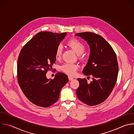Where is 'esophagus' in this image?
<instances>
[{
    "instance_id": "34e87169",
    "label": "esophagus",
    "mask_w": 134,
    "mask_h": 134,
    "mask_svg": "<svg viewBox=\"0 0 134 134\" xmlns=\"http://www.w3.org/2000/svg\"><path fill=\"white\" fill-rule=\"evenodd\" d=\"M68 78H69V81H72V80H73V78L72 77H71V76H69Z\"/></svg>"
}]
</instances>
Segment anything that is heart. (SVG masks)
Masks as SVG:
<instances>
[{"label": "heart", "mask_w": 134, "mask_h": 134, "mask_svg": "<svg viewBox=\"0 0 134 134\" xmlns=\"http://www.w3.org/2000/svg\"><path fill=\"white\" fill-rule=\"evenodd\" d=\"M68 46L71 48L74 52L77 54H82L85 49L84 44L75 38H71L67 41ZM63 52V47L61 44H59L55 49V58L57 59L61 58ZM78 59L81 61H83L85 60L84 56L79 55ZM79 66L77 64L65 63L61 66V70L68 74L69 76H74L76 74V71L78 70Z\"/></svg>", "instance_id": "heart-1"}]
</instances>
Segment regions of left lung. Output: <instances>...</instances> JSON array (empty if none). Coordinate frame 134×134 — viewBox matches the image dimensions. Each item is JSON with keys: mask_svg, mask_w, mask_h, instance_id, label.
Returning a JSON list of instances; mask_svg holds the SVG:
<instances>
[{"mask_svg": "<svg viewBox=\"0 0 134 134\" xmlns=\"http://www.w3.org/2000/svg\"><path fill=\"white\" fill-rule=\"evenodd\" d=\"M75 35L86 40L90 47L89 59L83 73L93 79L90 83L86 79H77L80 85L76 91L77 97L87 105H96L108 97L116 84L118 72L116 54L99 35L84 32Z\"/></svg>", "mask_w": 134, "mask_h": 134, "instance_id": "obj_1", "label": "left lung"}]
</instances>
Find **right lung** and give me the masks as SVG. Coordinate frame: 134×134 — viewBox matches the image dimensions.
Here are the masks:
<instances>
[{
    "instance_id": "1",
    "label": "right lung",
    "mask_w": 134,
    "mask_h": 134,
    "mask_svg": "<svg viewBox=\"0 0 134 134\" xmlns=\"http://www.w3.org/2000/svg\"><path fill=\"white\" fill-rule=\"evenodd\" d=\"M66 35L41 31L23 47L19 53L18 82L26 97L37 106L46 108L55 103L60 90L68 82V76L61 72L53 79L46 76L55 62L56 48Z\"/></svg>"
}]
</instances>
